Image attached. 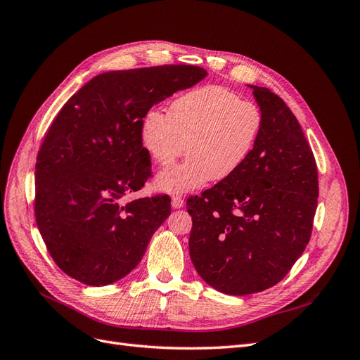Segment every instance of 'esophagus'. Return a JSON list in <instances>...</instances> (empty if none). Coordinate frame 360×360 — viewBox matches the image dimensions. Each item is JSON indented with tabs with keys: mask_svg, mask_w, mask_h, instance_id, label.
Listing matches in <instances>:
<instances>
[{
	"mask_svg": "<svg viewBox=\"0 0 360 360\" xmlns=\"http://www.w3.org/2000/svg\"><path fill=\"white\" fill-rule=\"evenodd\" d=\"M171 205L174 207V209H181V207L184 205L183 197H180V195H174L172 200H171Z\"/></svg>",
	"mask_w": 360,
	"mask_h": 360,
	"instance_id": "obj_1",
	"label": "esophagus"
}]
</instances>
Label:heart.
Returning a JSON list of instances; mask_svg holds the SVG:
<instances>
[{
    "instance_id": "obj_1",
    "label": "heart",
    "mask_w": 360,
    "mask_h": 360,
    "mask_svg": "<svg viewBox=\"0 0 360 360\" xmlns=\"http://www.w3.org/2000/svg\"><path fill=\"white\" fill-rule=\"evenodd\" d=\"M263 130V112L237 93L205 85L174 101L168 115L150 111L141 124V141L158 165H180L158 174L156 186L168 193H186L212 180H226L243 167Z\"/></svg>"
}]
</instances>
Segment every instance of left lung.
<instances>
[{
	"instance_id": "left-lung-1",
	"label": "left lung",
	"mask_w": 360,
	"mask_h": 360,
	"mask_svg": "<svg viewBox=\"0 0 360 360\" xmlns=\"http://www.w3.org/2000/svg\"><path fill=\"white\" fill-rule=\"evenodd\" d=\"M248 86L263 112L255 148L233 177L188 200L193 267L230 296L284 279L309 242L319 198L317 163L297 118L274 91Z\"/></svg>"
}]
</instances>
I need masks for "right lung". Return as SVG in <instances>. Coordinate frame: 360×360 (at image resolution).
I'll list each match as a JSON object with an SVG mask.
<instances>
[{"label": "right lung", "mask_w": 360, "mask_h": 360, "mask_svg": "<svg viewBox=\"0 0 360 360\" xmlns=\"http://www.w3.org/2000/svg\"><path fill=\"white\" fill-rule=\"evenodd\" d=\"M207 76L197 66H158L94 76L53 120L36 162V222L70 278L103 287L130 274L171 213L167 195L126 204L151 162L141 124L151 106Z\"/></svg>", "instance_id": "right-lung-1"}]
</instances>
